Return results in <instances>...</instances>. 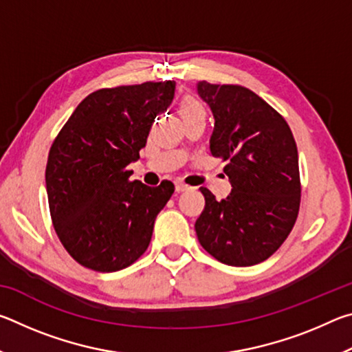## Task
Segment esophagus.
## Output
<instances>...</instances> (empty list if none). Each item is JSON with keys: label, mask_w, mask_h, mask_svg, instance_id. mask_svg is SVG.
<instances>
[{"label": "esophagus", "mask_w": 352, "mask_h": 352, "mask_svg": "<svg viewBox=\"0 0 352 352\" xmlns=\"http://www.w3.org/2000/svg\"><path fill=\"white\" fill-rule=\"evenodd\" d=\"M188 189H190L188 184H184L182 182H175V190H177V192H184V190H188Z\"/></svg>", "instance_id": "obj_1"}]
</instances>
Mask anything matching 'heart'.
<instances>
[{
  "label": "heart",
  "mask_w": 352,
  "mask_h": 352,
  "mask_svg": "<svg viewBox=\"0 0 352 352\" xmlns=\"http://www.w3.org/2000/svg\"><path fill=\"white\" fill-rule=\"evenodd\" d=\"M178 111L183 119L192 118V116H199V115H205V107L201 105L200 100H197L192 96H186L182 99L180 105H178Z\"/></svg>",
  "instance_id": "obj_1"
}]
</instances>
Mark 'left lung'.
Masks as SVG:
<instances>
[{
    "instance_id": "1",
    "label": "left lung",
    "mask_w": 352,
    "mask_h": 352,
    "mask_svg": "<svg viewBox=\"0 0 352 352\" xmlns=\"http://www.w3.org/2000/svg\"><path fill=\"white\" fill-rule=\"evenodd\" d=\"M210 105L211 155L226 162L231 194L217 200L206 188L195 222L200 245L233 267L259 264L276 252L300 210L298 151L287 122L258 94L239 85L197 83Z\"/></svg>"
}]
</instances>
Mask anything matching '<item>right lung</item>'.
Listing matches in <instances>:
<instances>
[{
	"instance_id": "add662e5",
	"label": "right lung",
	"mask_w": 352,
	"mask_h": 352,
	"mask_svg": "<svg viewBox=\"0 0 352 352\" xmlns=\"http://www.w3.org/2000/svg\"><path fill=\"white\" fill-rule=\"evenodd\" d=\"M175 82L104 88L77 105L46 164V192L58 239L96 272H118L146 252L174 184L130 182L152 122L170 105Z\"/></svg>"
}]
</instances>
